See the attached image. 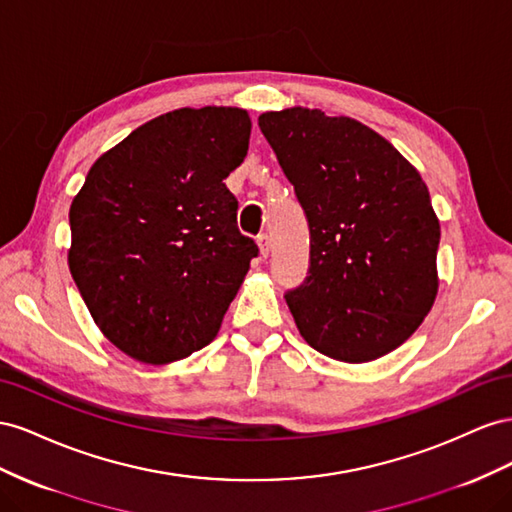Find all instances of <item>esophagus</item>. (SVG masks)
<instances>
[{"label":"esophagus","mask_w":512,"mask_h":512,"mask_svg":"<svg viewBox=\"0 0 512 512\" xmlns=\"http://www.w3.org/2000/svg\"><path fill=\"white\" fill-rule=\"evenodd\" d=\"M257 244H259L261 255L268 257V255H270V248H272V242H270L268 233H259V236H257Z\"/></svg>","instance_id":"34e87169"}]
</instances>
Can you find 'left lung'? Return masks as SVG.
Instances as JSON below:
<instances>
[{"label":"left lung","mask_w":512,"mask_h":512,"mask_svg":"<svg viewBox=\"0 0 512 512\" xmlns=\"http://www.w3.org/2000/svg\"><path fill=\"white\" fill-rule=\"evenodd\" d=\"M309 223L306 279L285 300L304 341L341 362L397 349L437 294L440 223L420 173L352 118L319 109L259 115Z\"/></svg>","instance_id":"left-lung-1"}]
</instances>
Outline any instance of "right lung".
<instances>
[{"instance_id":"right-lung-1","label":"right lung","mask_w":512,"mask_h":512,"mask_svg":"<svg viewBox=\"0 0 512 512\" xmlns=\"http://www.w3.org/2000/svg\"><path fill=\"white\" fill-rule=\"evenodd\" d=\"M242 109H178L102 154L70 206V274L102 334L165 364L214 341L251 259L225 178L248 150Z\"/></svg>"}]
</instances>
